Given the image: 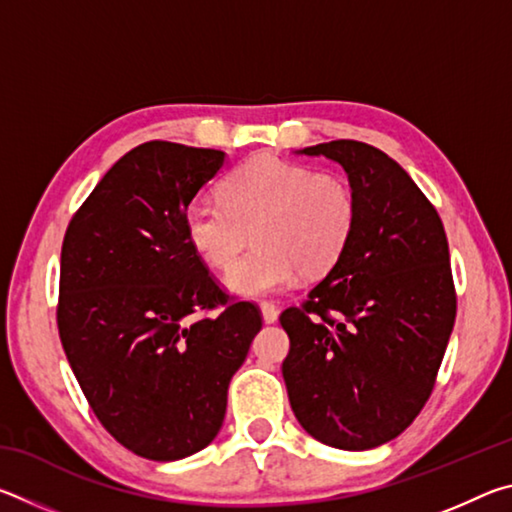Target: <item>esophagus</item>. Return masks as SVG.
<instances>
[{
  "instance_id": "34e87169",
  "label": "esophagus",
  "mask_w": 512,
  "mask_h": 512,
  "mask_svg": "<svg viewBox=\"0 0 512 512\" xmlns=\"http://www.w3.org/2000/svg\"><path fill=\"white\" fill-rule=\"evenodd\" d=\"M259 309H262V318H264V323H275V320H277V314H280V311H277V307L273 305V302H268V300H264L262 305H259Z\"/></svg>"
}]
</instances>
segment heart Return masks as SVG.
I'll list each match as a JSON object with an SVG mask.
<instances>
[{
    "label": "heart",
    "instance_id": "obj_1",
    "mask_svg": "<svg viewBox=\"0 0 512 512\" xmlns=\"http://www.w3.org/2000/svg\"><path fill=\"white\" fill-rule=\"evenodd\" d=\"M359 201L341 173L314 171L275 155L241 164L223 180V198L196 196L185 207L189 244L214 268H230L228 287L241 296L289 289L305 275H325L350 246Z\"/></svg>",
    "mask_w": 512,
    "mask_h": 512
}]
</instances>
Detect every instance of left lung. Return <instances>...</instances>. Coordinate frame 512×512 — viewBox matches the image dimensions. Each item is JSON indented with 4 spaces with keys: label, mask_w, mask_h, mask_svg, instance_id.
<instances>
[{
    "label": "left lung",
    "mask_w": 512,
    "mask_h": 512,
    "mask_svg": "<svg viewBox=\"0 0 512 512\" xmlns=\"http://www.w3.org/2000/svg\"><path fill=\"white\" fill-rule=\"evenodd\" d=\"M302 153L348 171L359 221L302 305L282 311L291 409L309 436L350 452L400 436L436 386L456 318L443 221L375 146L334 140Z\"/></svg>",
    "instance_id": "left-lung-1"
}]
</instances>
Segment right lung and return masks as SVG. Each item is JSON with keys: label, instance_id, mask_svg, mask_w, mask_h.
I'll list each match as a JSON object with an SVG mask.
<instances>
[{"label": "right lung", "instance_id": "obj_1", "mask_svg": "<svg viewBox=\"0 0 512 512\" xmlns=\"http://www.w3.org/2000/svg\"><path fill=\"white\" fill-rule=\"evenodd\" d=\"M223 158L162 140L135 146L76 210L60 250L69 366L110 436L149 461L212 443L262 329L259 307L221 289L185 232V207Z\"/></svg>", "mask_w": 512, "mask_h": 512}]
</instances>
